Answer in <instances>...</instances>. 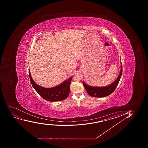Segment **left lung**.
<instances>
[{
  "label": "left lung",
  "instance_id": "left-lung-1",
  "mask_svg": "<svg viewBox=\"0 0 148 148\" xmlns=\"http://www.w3.org/2000/svg\"><path fill=\"white\" fill-rule=\"evenodd\" d=\"M123 72V66L121 63V69L120 71V74L117 79L112 82L111 84L105 87H94L87 85L83 82L84 87L87 92L90 96L95 97H103L110 95L114 92L120 82Z\"/></svg>",
  "mask_w": 148,
  "mask_h": 148
}]
</instances>
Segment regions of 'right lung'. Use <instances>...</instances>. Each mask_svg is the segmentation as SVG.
<instances>
[{
  "instance_id": "add662e5",
  "label": "right lung",
  "mask_w": 148,
  "mask_h": 148,
  "mask_svg": "<svg viewBox=\"0 0 148 148\" xmlns=\"http://www.w3.org/2000/svg\"><path fill=\"white\" fill-rule=\"evenodd\" d=\"M29 78L31 84L37 92L44 99L48 101L56 102L66 99L70 92V84L72 77L56 86L46 88L38 85L34 82L29 72Z\"/></svg>"
}]
</instances>
